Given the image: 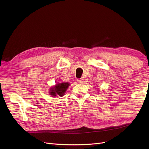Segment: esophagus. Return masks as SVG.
<instances>
[{
  "label": "esophagus",
  "instance_id": "34e87169",
  "mask_svg": "<svg viewBox=\"0 0 149 149\" xmlns=\"http://www.w3.org/2000/svg\"><path fill=\"white\" fill-rule=\"evenodd\" d=\"M77 82L79 83H83V79H77Z\"/></svg>",
  "mask_w": 149,
  "mask_h": 149
}]
</instances>
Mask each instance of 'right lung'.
<instances>
[{"instance_id":"1","label":"right lung","mask_w":149,"mask_h":149,"mask_svg":"<svg viewBox=\"0 0 149 149\" xmlns=\"http://www.w3.org/2000/svg\"><path fill=\"white\" fill-rule=\"evenodd\" d=\"M69 86V83H61L57 84L54 88H51L49 93L51 95H52V97L56 96V95H58L60 97H62L64 95Z\"/></svg>"}]
</instances>
